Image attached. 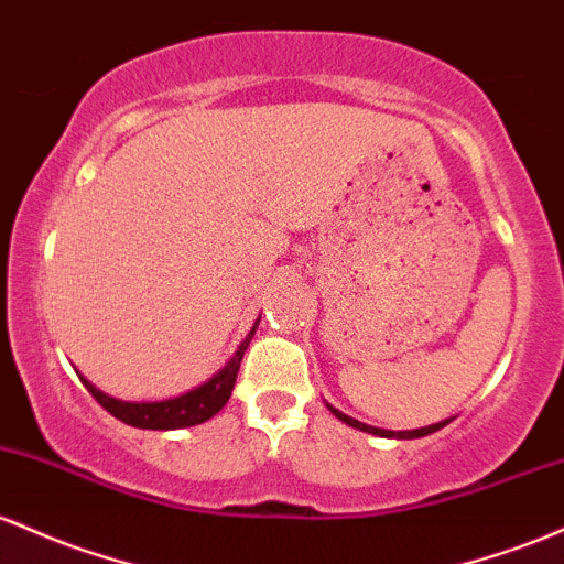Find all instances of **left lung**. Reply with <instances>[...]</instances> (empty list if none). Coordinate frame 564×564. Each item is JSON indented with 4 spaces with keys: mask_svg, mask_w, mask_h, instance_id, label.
<instances>
[{
    "mask_svg": "<svg viewBox=\"0 0 564 564\" xmlns=\"http://www.w3.org/2000/svg\"><path fill=\"white\" fill-rule=\"evenodd\" d=\"M330 410H333V415H335V419H340V421H344V423H349V426L359 429V432H367V434H378V436H397V440H415V436H426V434H432V432H440L442 426H447V423H451V419H447V421H442V423H434V426L413 429V432H386V429H376V426H367V423H359V421H354V419H349V415L338 413V410H335V408H330Z\"/></svg>",
    "mask_w": 564,
    "mask_h": 564,
    "instance_id": "8db88e82",
    "label": "left lung"
}]
</instances>
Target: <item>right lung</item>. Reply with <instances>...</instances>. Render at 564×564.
Masks as SVG:
<instances>
[{
	"label": "right lung",
	"mask_w": 564,
	"mask_h": 564,
	"mask_svg": "<svg viewBox=\"0 0 564 564\" xmlns=\"http://www.w3.org/2000/svg\"><path fill=\"white\" fill-rule=\"evenodd\" d=\"M258 322L252 325V330L248 333V338L239 344V349L234 351V357L229 359V365L224 367L220 372H215L207 383L197 386L194 391H186V394L175 397V400H164V402H122L113 400V397H106L104 391L95 389L93 383H87L82 378V383L87 386V391L95 397V402L111 413L113 419H119L128 426L135 429H160V432H170V429H186V426H197V423H205L207 419H213L226 402H229L234 383H237V372H239V362H242L245 351H248L252 335H256Z\"/></svg>",
	"instance_id": "1"
}]
</instances>
